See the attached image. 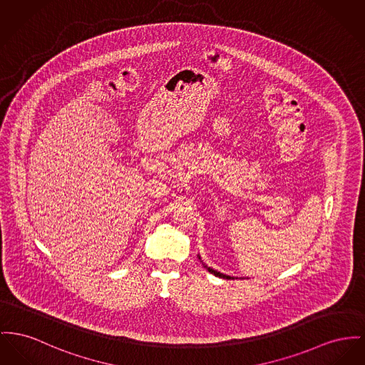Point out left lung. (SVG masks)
Returning a JSON list of instances; mask_svg holds the SVG:
<instances>
[{"label": "left lung", "instance_id": "1", "mask_svg": "<svg viewBox=\"0 0 365 365\" xmlns=\"http://www.w3.org/2000/svg\"><path fill=\"white\" fill-rule=\"evenodd\" d=\"M200 259V257H199ZM203 267L206 268L209 272H212L213 275H216V277H220V278H225V279H234V277H230V275H225V274H221L219 271H216V269H213V268L207 267L206 264H203Z\"/></svg>", "mask_w": 365, "mask_h": 365}]
</instances>
